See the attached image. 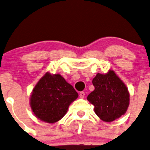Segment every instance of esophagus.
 Wrapping results in <instances>:
<instances>
[{
  "label": "esophagus",
  "mask_w": 150,
  "mask_h": 150,
  "mask_svg": "<svg viewBox=\"0 0 150 150\" xmlns=\"http://www.w3.org/2000/svg\"><path fill=\"white\" fill-rule=\"evenodd\" d=\"M84 96H85V92L84 91H81V93H80V97L81 98H83L84 97Z\"/></svg>",
  "instance_id": "esophagus-1"
}]
</instances>
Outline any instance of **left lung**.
Here are the masks:
<instances>
[{
  "label": "left lung",
  "instance_id": "obj_1",
  "mask_svg": "<svg viewBox=\"0 0 150 150\" xmlns=\"http://www.w3.org/2000/svg\"><path fill=\"white\" fill-rule=\"evenodd\" d=\"M95 89L87 99L94 106L98 117L112 122L125 113L129 105V93L125 85L113 71L98 73L93 79Z\"/></svg>",
  "mask_w": 150,
  "mask_h": 150
}]
</instances>
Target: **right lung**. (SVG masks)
Instances as JSON below:
<instances>
[{"label": "right lung", "mask_w": 150, "mask_h": 150, "mask_svg": "<svg viewBox=\"0 0 150 150\" xmlns=\"http://www.w3.org/2000/svg\"><path fill=\"white\" fill-rule=\"evenodd\" d=\"M78 96L74 88L59 74L48 72L35 86L30 106L38 118L53 123L64 117L69 104Z\"/></svg>", "instance_id": "right-lung-1"}]
</instances>
